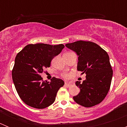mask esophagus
I'll return each instance as SVG.
<instances>
[{
  "label": "esophagus",
  "instance_id": "1",
  "mask_svg": "<svg viewBox=\"0 0 127 127\" xmlns=\"http://www.w3.org/2000/svg\"><path fill=\"white\" fill-rule=\"evenodd\" d=\"M64 85H65V87H70V85H71V84H69V83H65V84H64Z\"/></svg>",
  "mask_w": 127,
  "mask_h": 127
}]
</instances>
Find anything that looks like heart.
Masks as SVG:
<instances>
[{
  "label": "heart",
  "instance_id": "b5f03b06",
  "mask_svg": "<svg viewBox=\"0 0 127 127\" xmlns=\"http://www.w3.org/2000/svg\"><path fill=\"white\" fill-rule=\"evenodd\" d=\"M69 74H67V73H64V74H63V77L64 78H65V79H67V78L69 77Z\"/></svg>",
  "mask_w": 127,
  "mask_h": 127
}]
</instances>
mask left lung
Wrapping results in <instances>:
<instances>
[{
  "instance_id": "left-lung-1",
  "label": "left lung",
  "mask_w": 127,
  "mask_h": 127,
  "mask_svg": "<svg viewBox=\"0 0 127 127\" xmlns=\"http://www.w3.org/2000/svg\"><path fill=\"white\" fill-rule=\"evenodd\" d=\"M78 56V71L86 74V79L77 81L80 92L73 99L86 107L100 103L107 95L113 71L107 52L100 46L90 41L79 40L65 45Z\"/></svg>"
}]
</instances>
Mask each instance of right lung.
I'll list each match as a JSON object with an SVG mask.
<instances>
[{
    "mask_svg": "<svg viewBox=\"0 0 127 127\" xmlns=\"http://www.w3.org/2000/svg\"><path fill=\"white\" fill-rule=\"evenodd\" d=\"M64 48L63 44H29L17 54L12 70L13 82L20 98L27 105L43 109L54 103L58 91L64 82L55 77L50 82L43 81L40 75Z\"/></svg>",
    "mask_w": 127,
    "mask_h": 127,
    "instance_id": "obj_1",
    "label": "right lung"
}]
</instances>
